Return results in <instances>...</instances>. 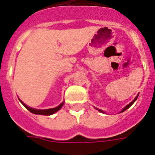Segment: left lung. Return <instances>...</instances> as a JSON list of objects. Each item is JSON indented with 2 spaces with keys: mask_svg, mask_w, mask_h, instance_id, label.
I'll use <instances>...</instances> for the list:
<instances>
[{
  "mask_svg": "<svg viewBox=\"0 0 155 155\" xmlns=\"http://www.w3.org/2000/svg\"><path fill=\"white\" fill-rule=\"evenodd\" d=\"M138 96H139V94H138V95H137V96L136 97H135V99H134V100L133 101H132L131 103H130V104H128V105H126V107H125L124 108H123V109L122 110V111H121V112H123V111H126V109H128V108H129V107H130V106H131L132 104H134V102L136 101H137V97H138ZM98 110H99V111H100L101 112H104V111H101V110H100V109H98Z\"/></svg>",
  "mask_w": 155,
  "mask_h": 155,
  "instance_id": "8db88e82",
  "label": "left lung"
}]
</instances>
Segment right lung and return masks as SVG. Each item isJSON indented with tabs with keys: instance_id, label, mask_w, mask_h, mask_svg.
<instances>
[{
	"instance_id": "1",
	"label": "right lung",
	"mask_w": 155,
	"mask_h": 155,
	"mask_svg": "<svg viewBox=\"0 0 155 155\" xmlns=\"http://www.w3.org/2000/svg\"><path fill=\"white\" fill-rule=\"evenodd\" d=\"M20 102H21L24 106H25L28 110H29L30 112L33 113V114H37V115H51L54 113H55L56 111H58V110H60L61 108V107L63 106L64 103H61L60 105H58V107H54V108H50V109H45V110H38V109H34V108H32V107H28L27 105H25L23 102L21 101V100H19Z\"/></svg>"
}]
</instances>
